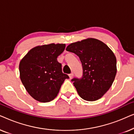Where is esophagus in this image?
<instances>
[{
	"label": "esophagus",
	"instance_id": "34e87169",
	"mask_svg": "<svg viewBox=\"0 0 134 134\" xmlns=\"http://www.w3.org/2000/svg\"><path fill=\"white\" fill-rule=\"evenodd\" d=\"M73 76H74V74H73V73H71V74H69V79H72L73 77Z\"/></svg>",
	"mask_w": 134,
	"mask_h": 134
}]
</instances>
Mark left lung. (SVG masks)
I'll use <instances>...</instances> for the list:
<instances>
[{
  "label": "left lung",
  "mask_w": 134,
  "mask_h": 134,
  "mask_svg": "<svg viewBox=\"0 0 134 134\" xmlns=\"http://www.w3.org/2000/svg\"><path fill=\"white\" fill-rule=\"evenodd\" d=\"M66 50L76 54L83 68L80 79L71 80L83 99L94 101L109 90L116 74V58L112 51L103 42L87 38L71 43Z\"/></svg>",
  "instance_id": "1"
}]
</instances>
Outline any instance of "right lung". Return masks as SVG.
I'll use <instances>...</instances> for the list:
<instances>
[{
	"mask_svg": "<svg viewBox=\"0 0 134 134\" xmlns=\"http://www.w3.org/2000/svg\"><path fill=\"white\" fill-rule=\"evenodd\" d=\"M65 44H49L30 49L19 63L20 79L29 94L41 102L55 98L66 79L62 64L57 58L65 50Z\"/></svg>",
	"mask_w": 134,
	"mask_h": 134,
	"instance_id": "obj_1",
	"label": "right lung"
}]
</instances>
